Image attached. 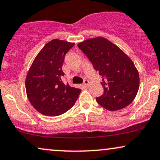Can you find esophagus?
Instances as JSON below:
<instances>
[{
  "instance_id": "1",
  "label": "esophagus",
  "mask_w": 160,
  "mask_h": 160,
  "mask_svg": "<svg viewBox=\"0 0 160 160\" xmlns=\"http://www.w3.org/2000/svg\"><path fill=\"white\" fill-rule=\"evenodd\" d=\"M88 84H89V81L87 80H84V82H83V86H85V87H87V86H88Z\"/></svg>"
}]
</instances>
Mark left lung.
Segmentation results:
<instances>
[{
	"mask_svg": "<svg viewBox=\"0 0 160 160\" xmlns=\"http://www.w3.org/2000/svg\"><path fill=\"white\" fill-rule=\"evenodd\" d=\"M78 46L102 78L103 94L96 98L98 103L109 111L128 107L139 88V74L132 59L118 46L101 36L88 38Z\"/></svg>",
	"mask_w": 160,
	"mask_h": 160,
	"instance_id": "obj_1",
	"label": "left lung"
}]
</instances>
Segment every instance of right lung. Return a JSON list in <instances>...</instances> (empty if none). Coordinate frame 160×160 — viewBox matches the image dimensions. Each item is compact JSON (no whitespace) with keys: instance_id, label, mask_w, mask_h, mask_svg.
<instances>
[{"instance_id":"add662e5","label":"right lung","mask_w":160,"mask_h":160,"mask_svg":"<svg viewBox=\"0 0 160 160\" xmlns=\"http://www.w3.org/2000/svg\"><path fill=\"white\" fill-rule=\"evenodd\" d=\"M74 43L57 38L48 42L32 62L25 80L29 101L38 112L57 116L70 109L81 89L64 84L62 70L65 55Z\"/></svg>"}]
</instances>
